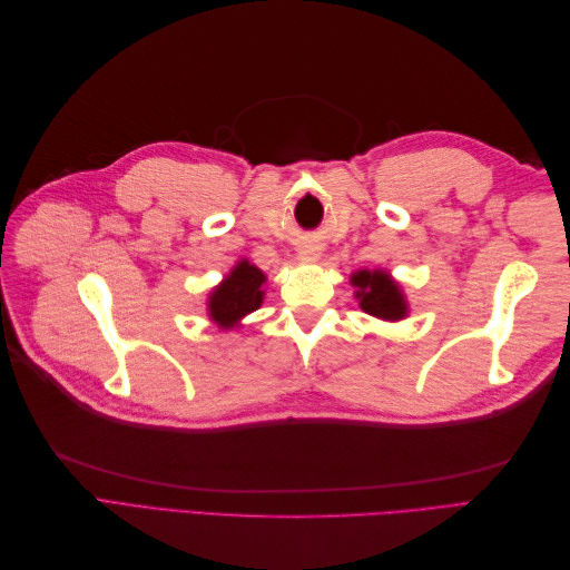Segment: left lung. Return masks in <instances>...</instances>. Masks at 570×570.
I'll return each mask as SVG.
<instances>
[{
    "mask_svg": "<svg viewBox=\"0 0 570 570\" xmlns=\"http://www.w3.org/2000/svg\"><path fill=\"white\" fill-rule=\"evenodd\" d=\"M350 285L354 287V297L373 318L381 321H404L409 316V302L404 287L396 283L385 268H358L350 275Z\"/></svg>",
    "mask_w": 570,
    "mask_h": 570,
    "instance_id": "left-lung-1",
    "label": "left lung"
}]
</instances>
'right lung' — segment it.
Returning a JSON list of instances; mask_svg holds the SVG:
<instances>
[{"mask_svg":"<svg viewBox=\"0 0 570 570\" xmlns=\"http://www.w3.org/2000/svg\"><path fill=\"white\" fill-rule=\"evenodd\" d=\"M266 285V273L254 266L249 258H239L223 275V281L212 287L209 297H206V316L220 331H235V327L243 325L245 316L264 304Z\"/></svg>","mask_w":570,"mask_h":570,"instance_id":"1","label":"right lung"}]
</instances>
